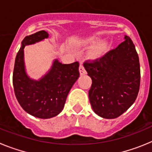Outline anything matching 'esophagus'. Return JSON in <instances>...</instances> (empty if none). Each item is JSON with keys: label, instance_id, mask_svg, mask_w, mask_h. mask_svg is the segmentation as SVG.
Instances as JSON below:
<instances>
[{"label": "esophagus", "instance_id": "1", "mask_svg": "<svg viewBox=\"0 0 152 152\" xmlns=\"http://www.w3.org/2000/svg\"><path fill=\"white\" fill-rule=\"evenodd\" d=\"M79 72H80V75H85L87 72H86L85 69H84V67L83 66V64H80V66H79Z\"/></svg>", "mask_w": 152, "mask_h": 152}]
</instances>
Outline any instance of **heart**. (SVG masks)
I'll use <instances>...</instances> for the list:
<instances>
[{"mask_svg":"<svg viewBox=\"0 0 152 152\" xmlns=\"http://www.w3.org/2000/svg\"><path fill=\"white\" fill-rule=\"evenodd\" d=\"M98 41H99V40H98L97 38H92L88 40V42H87V44L89 45H95V44H96L88 52V57L91 59L94 60L100 58L102 56H104L107 52V51L109 50L110 43L106 41V40H103V41H100L98 43ZM97 42L98 44L97 43Z\"/></svg>","mask_w":152,"mask_h":152,"instance_id":"1","label":"heart"}]
</instances>
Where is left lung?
<instances>
[{"mask_svg":"<svg viewBox=\"0 0 152 152\" xmlns=\"http://www.w3.org/2000/svg\"><path fill=\"white\" fill-rule=\"evenodd\" d=\"M100 59L86 61L84 66L91 78L89 100L93 110L105 119H115L131 107L140 86L139 56L131 39Z\"/></svg>","mask_w":152,"mask_h":152,"instance_id":"1","label":"left lung"}]
</instances>
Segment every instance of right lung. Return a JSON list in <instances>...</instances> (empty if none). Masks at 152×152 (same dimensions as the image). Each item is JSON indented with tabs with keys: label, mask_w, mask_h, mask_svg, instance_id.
<instances>
[{
	"label": "right lung",
	"mask_w": 152,
	"mask_h": 152,
	"mask_svg": "<svg viewBox=\"0 0 152 152\" xmlns=\"http://www.w3.org/2000/svg\"><path fill=\"white\" fill-rule=\"evenodd\" d=\"M49 37L45 30L26 36L16 56L13 84L16 97L24 110L35 117L49 119L62 111L70 90L80 76L79 63L62 64L55 59L50 69L39 80L28 76L24 48Z\"/></svg>",
	"instance_id": "add662e5"
}]
</instances>
